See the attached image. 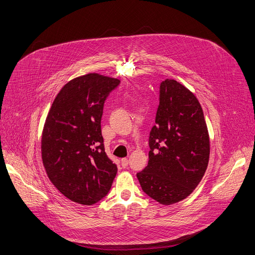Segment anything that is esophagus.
<instances>
[{"label": "esophagus", "mask_w": 255, "mask_h": 255, "mask_svg": "<svg viewBox=\"0 0 255 255\" xmlns=\"http://www.w3.org/2000/svg\"><path fill=\"white\" fill-rule=\"evenodd\" d=\"M121 165L123 168H127L128 167V158H122L121 159Z\"/></svg>", "instance_id": "1"}]
</instances>
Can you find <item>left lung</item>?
<instances>
[{
	"label": "left lung",
	"mask_w": 255,
	"mask_h": 255,
	"mask_svg": "<svg viewBox=\"0 0 255 255\" xmlns=\"http://www.w3.org/2000/svg\"><path fill=\"white\" fill-rule=\"evenodd\" d=\"M148 164L136 174L145 194L161 204L186 198L201 181L210 158V137L195 96L174 79L159 85Z\"/></svg>",
	"instance_id": "8db88e82"
}]
</instances>
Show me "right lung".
<instances>
[{"label":"right lung","instance_id":"right-lung-1","mask_svg":"<svg viewBox=\"0 0 255 255\" xmlns=\"http://www.w3.org/2000/svg\"><path fill=\"white\" fill-rule=\"evenodd\" d=\"M120 80L97 73L63 86L45 120L41 156L55 187L68 199L91 205L110 191L117 165L105 151L104 105Z\"/></svg>","mask_w":255,"mask_h":255}]
</instances>
